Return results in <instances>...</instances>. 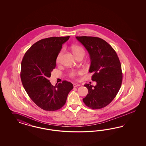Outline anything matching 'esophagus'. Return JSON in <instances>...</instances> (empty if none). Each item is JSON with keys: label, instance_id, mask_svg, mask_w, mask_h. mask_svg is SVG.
I'll return each mask as SVG.
<instances>
[{"label": "esophagus", "instance_id": "esophagus-1", "mask_svg": "<svg viewBox=\"0 0 146 146\" xmlns=\"http://www.w3.org/2000/svg\"><path fill=\"white\" fill-rule=\"evenodd\" d=\"M73 86H74V87H79V86H80V84H75V83H74V84H73Z\"/></svg>", "mask_w": 146, "mask_h": 146}]
</instances>
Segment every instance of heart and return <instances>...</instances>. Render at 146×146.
Returning a JSON list of instances; mask_svg holds the SVG:
<instances>
[{
  "instance_id": "heart-1",
  "label": "heart",
  "mask_w": 146,
  "mask_h": 146,
  "mask_svg": "<svg viewBox=\"0 0 146 146\" xmlns=\"http://www.w3.org/2000/svg\"><path fill=\"white\" fill-rule=\"evenodd\" d=\"M72 51L73 53L74 54V56L76 58L79 57L80 56H84L85 51L84 49H83L82 47L78 46V45H73L72 46ZM63 53V51H61L59 53H58L57 55V57L56 58V62L57 63H59L61 60V58H62V54ZM77 73L75 72H72L70 73V76L71 77H74L75 75H76Z\"/></svg>"
}]
</instances>
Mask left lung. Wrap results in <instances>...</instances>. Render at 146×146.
Listing matches in <instances>:
<instances>
[{"instance_id": "1", "label": "left lung", "mask_w": 146, "mask_h": 146, "mask_svg": "<svg viewBox=\"0 0 146 146\" xmlns=\"http://www.w3.org/2000/svg\"><path fill=\"white\" fill-rule=\"evenodd\" d=\"M76 38L88 52L91 61L89 72L93 73L92 80L96 82L95 86L84 84L88 93L83 101L91 109H101L112 102L120 88L123 74L119 58L102 38L85 36Z\"/></svg>"}]
</instances>
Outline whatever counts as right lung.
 <instances>
[{
	"label": "right lung",
	"mask_w": 146,
	"mask_h": 146,
	"mask_svg": "<svg viewBox=\"0 0 146 146\" xmlns=\"http://www.w3.org/2000/svg\"><path fill=\"white\" fill-rule=\"evenodd\" d=\"M69 38L70 36L40 40L28 49L22 59L20 76L23 86L31 100L44 110L62 108L73 88V84L67 81L53 86L49 80L62 45Z\"/></svg>",
	"instance_id": "add662e5"
}]
</instances>
